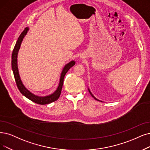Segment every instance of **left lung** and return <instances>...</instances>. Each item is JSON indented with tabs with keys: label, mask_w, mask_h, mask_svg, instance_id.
<instances>
[{
	"label": "left lung",
	"mask_w": 150,
	"mask_h": 150,
	"mask_svg": "<svg viewBox=\"0 0 150 150\" xmlns=\"http://www.w3.org/2000/svg\"><path fill=\"white\" fill-rule=\"evenodd\" d=\"M88 92H89V93H91V95H92V97H93V98H95V100H98V101H100V100H98V99H97V98H95V97H94V96H93V94H92V93H91V91H90V89H89V88H88Z\"/></svg>",
	"instance_id": "left-lung-1"
}]
</instances>
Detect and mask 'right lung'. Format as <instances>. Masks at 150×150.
Masks as SVG:
<instances>
[{
  "instance_id": "1",
  "label": "right lung",
  "mask_w": 150,
  "mask_h": 150,
  "mask_svg": "<svg viewBox=\"0 0 150 150\" xmlns=\"http://www.w3.org/2000/svg\"><path fill=\"white\" fill-rule=\"evenodd\" d=\"M28 31H29V28L27 27L21 33L20 37L18 38V39L16 41V43L15 45V47L12 52V55H11V68H12V71L13 72L16 86L18 88L20 92L24 96H25V97H26L29 100H31L32 101H33V102L39 105L49 104L50 103L53 102V101L57 100L59 97V96H60V94H61L63 84V80H64V76L66 74H67L68 70L75 64L76 62L74 61H71L69 62L68 64H65L62 71L58 86L56 91L53 93L49 95L44 96V97H41V96L34 95V93L28 91V90L26 88V87L24 86L21 80L19 71H18V59H17L18 54V52L20 49V46H21L22 41L23 40V38H25V35L27 34V33Z\"/></svg>"
}]
</instances>
